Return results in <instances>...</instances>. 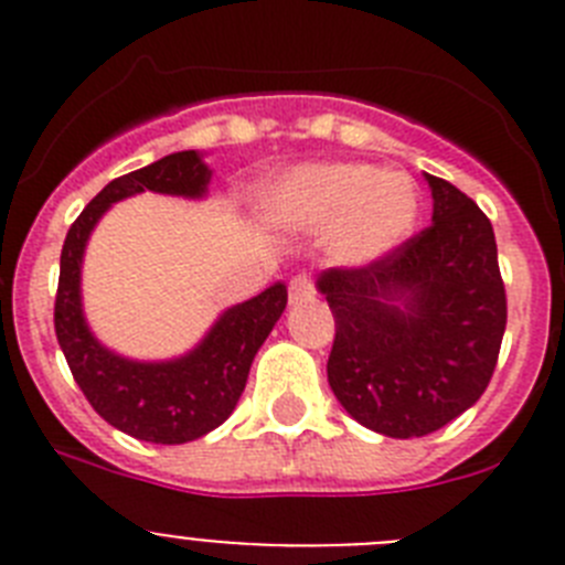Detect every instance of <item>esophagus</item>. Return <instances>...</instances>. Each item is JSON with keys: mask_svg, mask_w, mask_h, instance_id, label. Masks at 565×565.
<instances>
[{"mask_svg": "<svg viewBox=\"0 0 565 565\" xmlns=\"http://www.w3.org/2000/svg\"><path fill=\"white\" fill-rule=\"evenodd\" d=\"M313 291H317V286H313V277L311 274H297V277H291V282H288V294H291V302H302V299H311Z\"/></svg>", "mask_w": 565, "mask_h": 565, "instance_id": "esophagus-1", "label": "esophagus"}]
</instances>
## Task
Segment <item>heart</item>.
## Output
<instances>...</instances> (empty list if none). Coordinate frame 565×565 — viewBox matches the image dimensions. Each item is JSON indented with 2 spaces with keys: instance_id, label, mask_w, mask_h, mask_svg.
<instances>
[{
  "instance_id": "1",
  "label": "heart",
  "mask_w": 565,
  "mask_h": 565,
  "mask_svg": "<svg viewBox=\"0 0 565 565\" xmlns=\"http://www.w3.org/2000/svg\"><path fill=\"white\" fill-rule=\"evenodd\" d=\"M416 186L404 174H384L371 163H322L291 172L268 192L274 223L297 232H333V252L344 263H371L411 234Z\"/></svg>"
}]
</instances>
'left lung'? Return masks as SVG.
Segmentation results:
<instances>
[{
  "label": "left lung",
  "mask_w": 565,
  "mask_h": 565,
  "mask_svg": "<svg viewBox=\"0 0 565 565\" xmlns=\"http://www.w3.org/2000/svg\"><path fill=\"white\" fill-rule=\"evenodd\" d=\"M433 223L362 268H328L317 288L337 337L333 396L367 430L418 438L469 411L495 373L507 291L495 232L461 189L424 174Z\"/></svg>",
  "instance_id": "8db88e82"
}]
</instances>
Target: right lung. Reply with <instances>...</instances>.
Returning a JSON list of instances; mask_svg holds the SVG:
<instances>
[{
  "label": "right lung",
  "instance_id": "add662e5",
  "mask_svg": "<svg viewBox=\"0 0 565 565\" xmlns=\"http://www.w3.org/2000/svg\"><path fill=\"white\" fill-rule=\"evenodd\" d=\"M209 167L186 149L109 181L70 226L62 248L53 322L70 373L93 411L132 438L149 444H186L221 427L237 407L259 344L282 317L288 291L274 282L257 297L221 313L203 342L181 359L132 362L107 351L82 311V259L89 232L113 203L141 192L203 198Z\"/></svg>",
  "mask_w": 565,
  "mask_h": 565
}]
</instances>
